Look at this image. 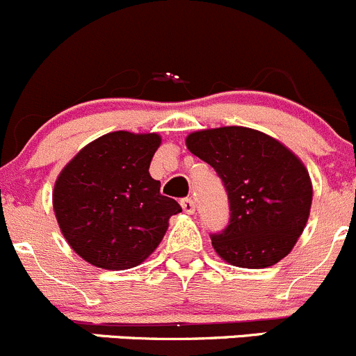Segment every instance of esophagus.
<instances>
[{"mask_svg":"<svg viewBox=\"0 0 356 356\" xmlns=\"http://www.w3.org/2000/svg\"><path fill=\"white\" fill-rule=\"evenodd\" d=\"M181 207H182V210L186 211V213H195V201H193L191 198H186V200H182L181 201Z\"/></svg>","mask_w":356,"mask_h":356,"instance_id":"1","label":"esophagus"}]
</instances>
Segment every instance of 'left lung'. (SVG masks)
I'll list each match as a JSON object with an SVG mask.
<instances>
[{
    "mask_svg": "<svg viewBox=\"0 0 356 356\" xmlns=\"http://www.w3.org/2000/svg\"><path fill=\"white\" fill-rule=\"evenodd\" d=\"M186 146L215 168L227 191L231 220L211 236L218 257L236 267L265 268L289 254L314 196L303 161L272 136L239 125L191 132Z\"/></svg>",
    "mask_w": 356,
    "mask_h": 356,
    "instance_id": "1",
    "label": "left lung"
}]
</instances>
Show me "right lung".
Instances as JSON below:
<instances>
[{"label":"right lung","instance_id":"add662e5","mask_svg":"<svg viewBox=\"0 0 356 356\" xmlns=\"http://www.w3.org/2000/svg\"><path fill=\"white\" fill-rule=\"evenodd\" d=\"M160 145L156 132H108L86 145L60 172L53 210L63 238L82 260L125 270L160 245L168 218L182 211L149 175Z\"/></svg>","mask_w":356,"mask_h":356}]
</instances>
